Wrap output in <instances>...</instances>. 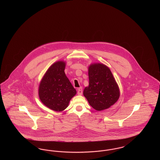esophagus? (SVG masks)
Listing matches in <instances>:
<instances>
[{
    "mask_svg": "<svg viewBox=\"0 0 160 160\" xmlns=\"http://www.w3.org/2000/svg\"><path fill=\"white\" fill-rule=\"evenodd\" d=\"M77 93H78V95H82V93H83V88H82V87H81V88H79L78 89Z\"/></svg>",
    "mask_w": 160,
    "mask_h": 160,
    "instance_id": "obj_1",
    "label": "esophagus"
}]
</instances>
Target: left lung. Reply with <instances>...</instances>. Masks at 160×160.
I'll return each instance as SVG.
<instances>
[{
  "label": "left lung",
  "mask_w": 160,
  "mask_h": 160,
  "mask_svg": "<svg viewBox=\"0 0 160 160\" xmlns=\"http://www.w3.org/2000/svg\"><path fill=\"white\" fill-rule=\"evenodd\" d=\"M89 86L84 89V96L90 106L101 111L109 108L118 100L120 92L113 74L107 66L92 64L89 67Z\"/></svg>",
  "instance_id": "1"
}]
</instances>
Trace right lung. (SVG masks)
<instances>
[{
    "instance_id": "right-lung-1",
    "label": "right lung",
    "mask_w": 160,
    "mask_h": 160,
    "mask_svg": "<svg viewBox=\"0 0 160 160\" xmlns=\"http://www.w3.org/2000/svg\"><path fill=\"white\" fill-rule=\"evenodd\" d=\"M65 63L58 61L47 71L39 87L41 102L49 108L61 112L68 106L69 101L76 94L64 72Z\"/></svg>"
}]
</instances>
